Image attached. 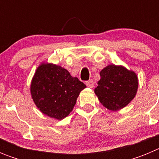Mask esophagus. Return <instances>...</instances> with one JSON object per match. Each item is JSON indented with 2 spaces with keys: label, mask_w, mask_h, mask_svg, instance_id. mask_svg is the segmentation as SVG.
Masks as SVG:
<instances>
[{
  "label": "esophagus",
  "mask_w": 159,
  "mask_h": 159,
  "mask_svg": "<svg viewBox=\"0 0 159 159\" xmlns=\"http://www.w3.org/2000/svg\"><path fill=\"white\" fill-rule=\"evenodd\" d=\"M86 85L88 87V88H93L94 87V82L92 80H88L86 82Z\"/></svg>",
  "instance_id": "1"
}]
</instances>
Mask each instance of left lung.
<instances>
[{"instance_id":"obj_1","label":"left lung","mask_w":159,"mask_h":159,"mask_svg":"<svg viewBox=\"0 0 159 159\" xmlns=\"http://www.w3.org/2000/svg\"><path fill=\"white\" fill-rule=\"evenodd\" d=\"M100 80L95 89V95L105 107L118 111L134 99L138 90L135 73L123 66L108 65L99 73Z\"/></svg>"}]
</instances>
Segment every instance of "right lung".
Here are the masks:
<instances>
[{"instance_id": "add662e5", "label": "right lung", "mask_w": 159, "mask_h": 159, "mask_svg": "<svg viewBox=\"0 0 159 159\" xmlns=\"http://www.w3.org/2000/svg\"><path fill=\"white\" fill-rule=\"evenodd\" d=\"M86 85L68 71L52 64H41L31 84V95L39 110L56 119H64Z\"/></svg>"}]
</instances>
